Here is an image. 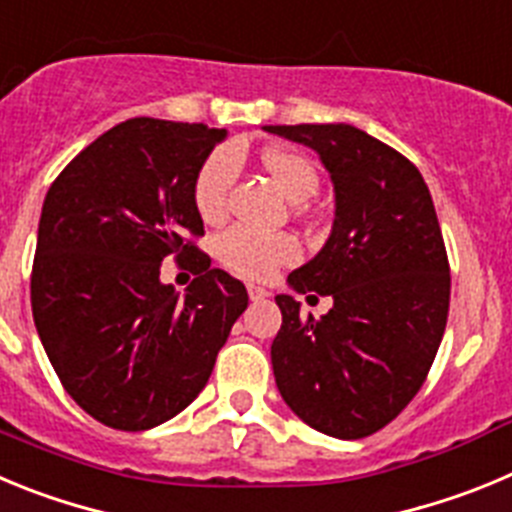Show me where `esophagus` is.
I'll use <instances>...</instances> for the list:
<instances>
[{
	"mask_svg": "<svg viewBox=\"0 0 512 512\" xmlns=\"http://www.w3.org/2000/svg\"><path fill=\"white\" fill-rule=\"evenodd\" d=\"M247 296H250V301H265L270 293H267L265 288H260V285H247Z\"/></svg>",
	"mask_w": 512,
	"mask_h": 512,
	"instance_id": "34e87169",
	"label": "esophagus"
}]
</instances>
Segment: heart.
I'll list each match as a JSON object with an SVG mask.
<instances>
[{
    "instance_id": "b5f03b06",
    "label": "heart",
    "mask_w": 512,
    "mask_h": 512,
    "mask_svg": "<svg viewBox=\"0 0 512 512\" xmlns=\"http://www.w3.org/2000/svg\"><path fill=\"white\" fill-rule=\"evenodd\" d=\"M265 168L290 201L303 204L319 191V170L306 155L290 150H267L262 155ZM237 155L222 147L201 163L193 181V204L201 219L216 222L227 214L229 193L237 181ZM216 255L224 267L247 280H265L283 265H293L301 257V245L290 234H265L250 227H229L216 239Z\"/></svg>"
}]
</instances>
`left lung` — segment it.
I'll list each match as a JSON object with an SVG mask.
<instances>
[{
	"instance_id": "obj_1",
	"label": "left lung",
	"mask_w": 512,
	"mask_h": 512,
	"mask_svg": "<svg viewBox=\"0 0 512 512\" xmlns=\"http://www.w3.org/2000/svg\"><path fill=\"white\" fill-rule=\"evenodd\" d=\"M265 130L316 150L336 193L324 250L288 275L298 293L334 306L316 321L293 296H275V382L311 428L365 439L421 390L444 336L451 275L434 201L411 160L352 124Z\"/></svg>"
}]
</instances>
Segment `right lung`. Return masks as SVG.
Segmentation results:
<instances>
[{"label":"right lung","mask_w":512,"mask_h":512,"mask_svg":"<svg viewBox=\"0 0 512 512\" xmlns=\"http://www.w3.org/2000/svg\"><path fill=\"white\" fill-rule=\"evenodd\" d=\"M227 132L135 117L84 147L45 196L30 301L66 393L117 431H145L204 390L247 308L245 285L196 247L201 163ZM173 256L197 278L159 283Z\"/></svg>","instance_id":"obj_1"}]
</instances>
